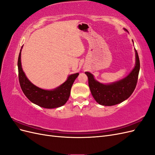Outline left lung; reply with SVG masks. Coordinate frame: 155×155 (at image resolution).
Listing matches in <instances>:
<instances>
[{
  "label": "left lung",
  "mask_w": 155,
  "mask_h": 155,
  "mask_svg": "<svg viewBox=\"0 0 155 155\" xmlns=\"http://www.w3.org/2000/svg\"><path fill=\"white\" fill-rule=\"evenodd\" d=\"M124 30L128 32L125 28ZM134 51V67L127 76L119 81L109 84L101 83L94 79L92 74L85 72L88 79V86L92 95L97 104L104 106L115 105L126 100L132 94L137 86L140 67L137 51L135 48Z\"/></svg>",
  "instance_id": "1"
}]
</instances>
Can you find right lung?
I'll list each match as a JSON object with an SVG mask.
<instances>
[{
    "label": "right lung",
    "instance_id": "add662e5",
    "mask_svg": "<svg viewBox=\"0 0 155 155\" xmlns=\"http://www.w3.org/2000/svg\"><path fill=\"white\" fill-rule=\"evenodd\" d=\"M18 58V79L22 91L33 104L46 109H54L64 105L68 101L70 90L79 73L70 74L66 81L51 90H45L35 86L26 77L21 64V50Z\"/></svg>",
    "mask_w": 155,
    "mask_h": 155
}]
</instances>
